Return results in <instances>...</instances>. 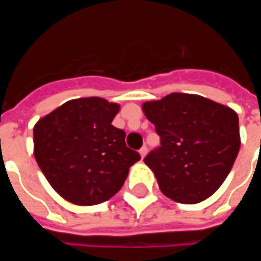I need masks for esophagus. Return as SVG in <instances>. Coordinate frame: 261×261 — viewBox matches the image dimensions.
I'll use <instances>...</instances> for the list:
<instances>
[{"label":"esophagus","mask_w":261,"mask_h":261,"mask_svg":"<svg viewBox=\"0 0 261 261\" xmlns=\"http://www.w3.org/2000/svg\"><path fill=\"white\" fill-rule=\"evenodd\" d=\"M147 152H148V148L147 147H142L141 149H140V155H141L142 159L145 158V155H147Z\"/></svg>","instance_id":"obj_1"}]
</instances>
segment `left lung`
<instances>
[{"label":"left lung","instance_id":"1","mask_svg":"<svg viewBox=\"0 0 261 261\" xmlns=\"http://www.w3.org/2000/svg\"><path fill=\"white\" fill-rule=\"evenodd\" d=\"M142 112L161 137V147L144 159L161 192L181 204L213 196L241 148L235 110L200 95L173 92L144 102Z\"/></svg>","mask_w":261,"mask_h":261}]
</instances>
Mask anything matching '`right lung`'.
<instances>
[{"label": "right lung", "instance_id": "add662e5", "mask_svg": "<svg viewBox=\"0 0 261 261\" xmlns=\"http://www.w3.org/2000/svg\"><path fill=\"white\" fill-rule=\"evenodd\" d=\"M119 103L78 97L63 103L33 127V153L60 196L75 205L108 201L124 185L140 153L125 145L112 121Z\"/></svg>", "mask_w": 261, "mask_h": 261}]
</instances>
